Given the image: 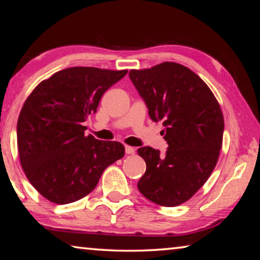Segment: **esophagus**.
I'll return each mask as SVG.
<instances>
[{"instance_id": "obj_1", "label": "esophagus", "mask_w": 260, "mask_h": 260, "mask_svg": "<svg viewBox=\"0 0 260 260\" xmlns=\"http://www.w3.org/2000/svg\"><path fill=\"white\" fill-rule=\"evenodd\" d=\"M125 151L127 155H133V153L135 152V149L131 146H125Z\"/></svg>"}]
</instances>
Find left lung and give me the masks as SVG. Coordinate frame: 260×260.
Returning a JSON list of instances; mask_svg holds the SVG:
<instances>
[{"mask_svg":"<svg viewBox=\"0 0 260 260\" xmlns=\"http://www.w3.org/2000/svg\"><path fill=\"white\" fill-rule=\"evenodd\" d=\"M129 78L153 121H162L169 144L164 156L151 147L138 149L147 170L140 192L161 206L187 202L217 165L222 146L223 116L208 85L191 70L173 61L131 70Z\"/></svg>","mask_w":260,"mask_h":260,"instance_id":"left-lung-1","label":"left lung"}]
</instances>
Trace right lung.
Here are the masks:
<instances>
[{"mask_svg": "<svg viewBox=\"0 0 260 260\" xmlns=\"http://www.w3.org/2000/svg\"><path fill=\"white\" fill-rule=\"evenodd\" d=\"M126 73L65 69L41 81L25 101L17 122L20 164L30 184L48 201L69 204L83 199L103 171L124 157L120 142L85 136L83 122Z\"/></svg>", "mask_w": 260, "mask_h": 260, "instance_id": "1", "label": "right lung"}]
</instances>
